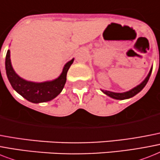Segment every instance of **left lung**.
Masks as SVG:
<instances>
[{"label":"left lung","instance_id":"obj_1","mask_svg":"<svg viewBox=\"0 0 160 160\" xmlns=\"http://www.w3.org/2000/svg\"><path fill=\"white\" fill-rule=\"evenodd\" d=\"M151 72H152V67L150 69V72L148 74V76H146L145 80L142 81L140 84H138L137 86H136L135 88L132 89L131 90L129 91H127V92H123V93H115V92H112V91H108V90H102V92L103 93H105L106 95L109 96L110 98H112L114 99H119V100H123V99H127V98H132L133 96H135L136 94L139 93V92H141L142 89H143L144 87L147 84L148 80L150 79V76L151 75Z\"/></svg>","mask_w":160,"mask_h":160}]
</instances>
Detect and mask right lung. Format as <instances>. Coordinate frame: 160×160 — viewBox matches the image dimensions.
Returning a JSON list of instances; mask_svg holds the SVG:
<instances>
[{
    "label": "right lung",
    "mask_w": 160,
    "mask_h": 160,
    "mask_svg": "<svg viewBox=\"0 0 160 160\" xmlns=\"http://www.w3.org/2000/svg\"><path fill=\"white\" fill-rule=\"evenodd\" d=\"M74 58L65 65L62 74L57 79L45 82H32L24 80L15 73L10 62V52L6 57V71L11 86L25 99L33 103L44 102L55 98L63 89L67 81V74L73 63Z\"/></svg>",
    "instance_id": "1"
}]
</instances>
